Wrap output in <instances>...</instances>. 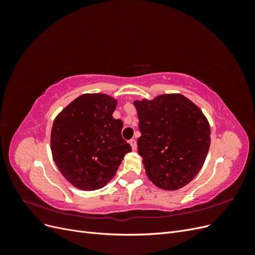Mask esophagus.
<instances>
[{"mask_svg":"<svg viewBox=\"0 0 255 255\" xmlns=\"http://www.w3.org/2000/svg\"><path fill=\"white\" fill-rule=\"evenodd\" d=\"M128 143L130 144V146H132L133 151H135V150L137 149V143H136V140H135V139H130V140H128Z\"/></svg>","mask_w":255,"mask_h":255,"instance_id":"obj_1","label":"esophagus"}]
</instances>
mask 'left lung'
<instances>
[{
	"label": "left lung",
	"instance_id": "left-lung-1",
	"mask_svg": "<svg viewBox=\"0 0 255 255\" xmlns=\"http://www.w3.org/2000/svg\"><path fill=\"white\" fill-rule=\"evenodd\" d=\"M141 136L138 154L154 185L184 187L201 170L211 144L210 123L201 110L180 94L135 101Z\"/></svg>",
	"mask_w": 255,
	"mask_h": 255
}]
</instances>
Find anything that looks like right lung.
<instances>
[{"label":"right lung","instance_id":"right-lung-1","mask_svg":"<svg viewBox=\"0 0 255 255\" xmlns=\"http://www.w3.org/2000/svg\"><path fill=\"white\" fill-rule=\"evenodd\" d=\"M117 100L104 94H86L66 106L51 132L53 159L66 180L83 190L102 188L115 176L127 153L123 123L113 113Z\"/></svg>","mask_w":255,"mask_h":255}]
</instances>
